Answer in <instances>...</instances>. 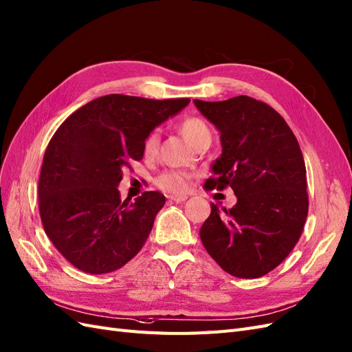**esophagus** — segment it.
I'll list each match as a JSON object with an SVG mask.
<instances>
[{
    "mask_svg": "<svg viewBox=\"0 0 352 352\" xmlns=\"http://www.w3.org/2000/svg\"><path fill=\"white\" fill-rule=\"evenodd\" d=\"M169 199L173 200V202L179 204V202H184V200H187V196H169Z\"/></svg>",
    "mask_w": 352,
    "mask_h": 352,
    "instance_id": "1",
    "label": "esophagus"
}]
</instances>
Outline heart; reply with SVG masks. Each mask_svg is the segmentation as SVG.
I'll use <instances>...</instances> for the list:
<instances>
[{"instance_id": "obj_1", "label": "heart", "mask_w": 352, "mask_h": 352, "mask_svg": "<svg viewBox=\"0 0 352 352\" xmlns=\"http://www.w3.org/2000/svg\"><path fill=\"white\" fill-rule=\"evenodd\" d=\"M179 131L184 135L188 143H192L195 147H197L200 143L204 142H210V131L208 125L204 122L200 118H186L182 124H179ZM159 147V135L156 131L150 133L143 143V150L144 153L148 155H155L156 150ZM190 183V174L184 173V170H178V169H168L164 170L156 178V186L164 190L166 193H173V195H183L187 192Z\"/></svg>"}]
</instances>
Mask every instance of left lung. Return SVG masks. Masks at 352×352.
<instances>
[{"label":"left lung","mask_w":352,"mask_h":352,"mask_svg":"<svg viewBox=\"0 0 352 352\" xmlns=\"http://www.w3.org/2000/svg\"><path fill=\"white\" fill-rule=\"evenodd\" d=\"M195 104L218 128L223 144L205 188L232 187L237 196L232 209L210 205L200 240L228 274L263 277L292 252L308 215L299 143L282 115L252 97Z\"/></svg>","instance_id":"8db88e82"}]
</instances>
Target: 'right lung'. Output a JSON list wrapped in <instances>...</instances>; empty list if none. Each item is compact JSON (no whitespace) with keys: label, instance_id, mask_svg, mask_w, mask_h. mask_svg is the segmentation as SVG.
Segmentation results:
<instances>
[{"label":"right lung","instance_id":"add662e5","mask_svg":"<svg viewBox=\"0 0 352 352\" xmlns=\"http://www.w3.org/2000/svg\"><path fill=\"white\" fill-rule=\"evenodd\" d=\"M188 102L109 94L57 128L39 174L38 206L45 234L74 267L112 273L143 248L165 196L144 192L122 202L118 184L122 170L143 159L150 131Z\"/></svg>","mask_w":352,"mask_h":352}]
</instances>
